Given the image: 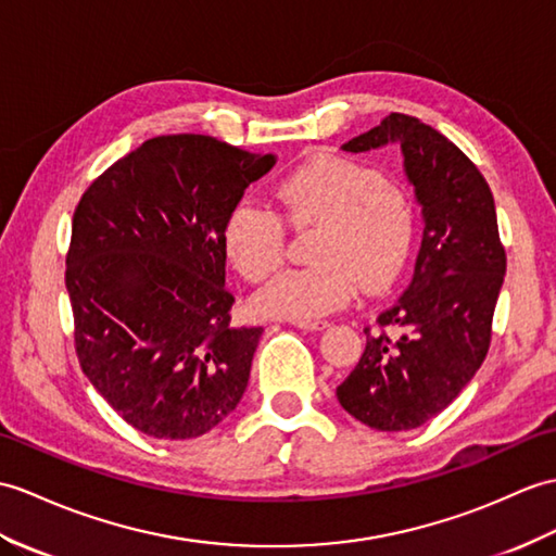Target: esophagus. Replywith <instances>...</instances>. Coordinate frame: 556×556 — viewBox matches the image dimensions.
I'll return each instance as SVG.
<instances>
[{
    "label": "esophagus",
    "instance_id": "obj_1",
    "mask_svg": "<svg viewBox=\"0 0 556 556\" xmlns=\"http://www.w3.org/2000/svg\"><path fill=\"white\" fill-rule=\"evenodd\" d=\"M293 327H299L303 331H321V329H327L329 325H327V321H321V319H313V321H293Z\"/></svg>",
    "mask_w": 556,
    "mask_h": 556
}]
</instances>
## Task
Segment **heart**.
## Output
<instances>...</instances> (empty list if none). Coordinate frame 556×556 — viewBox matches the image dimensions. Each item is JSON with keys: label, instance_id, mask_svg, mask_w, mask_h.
<instances>
[{"label": "heart", "instance_id": "b5f03b06", "mask_svg": "<svg viewBox=\"0 0 556 556\" xmlns=\"http://www.w3.org/2000/svg\"><path fill=\"white\" fill-rule=\"evenodd\" d=\"M277 201L293 229L317 231L309 243L315 265L281 273L255 293L253 307L265 317L313 321L337 313L359 283L367 291L391 287L415 251V199L369 163L319 153L281 177ZM283 219L255 201L231 205L223 247L241 277L263 281L281 267Z\"/></svg>", "mask_w": 556, "mask_h": 556}]
</instances>
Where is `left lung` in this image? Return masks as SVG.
<instances>
[{
  "mask_svg": "<svg viewBox=\"0 0 556 556\" xmlns=\"http://www.w3.org/2000/svg\"><path fill=\"white\" fill-rule=\"evenodd\" d=\"M383 144L403 149L424 239L412 283L377 329H365V353L337 397L369 429L409 431L441 415L483 365L507 253L493 191L467 153L405 113L386 115L343 149Z\"/></svg>",
  "mask_w": 556,
  "mask_h": 556,
  "instance_id": "1",
  "label": "left lung"
}]
</instances>
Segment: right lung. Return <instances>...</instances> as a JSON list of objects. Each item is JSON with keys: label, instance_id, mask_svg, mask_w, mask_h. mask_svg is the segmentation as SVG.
I'll use <instances>...</instances> for the list:
<instances>
[{"label": "right lung", "instance_id": "obj_1", "mask_svg": "<svg viewBox=\"0 0 556 556\" xmlns=\"http://www.w3.org/2000/svg\"><path fill=\"white\" fill-rule=\"evenodd\" d=\"M275 153L163 135L115 161L73 215L66 289L85 377L151 438H199L247 391L263 327L231 325L223 225Z\"/></svg>", "mask_w": 556, "mask_h": 556}]
</instances>
